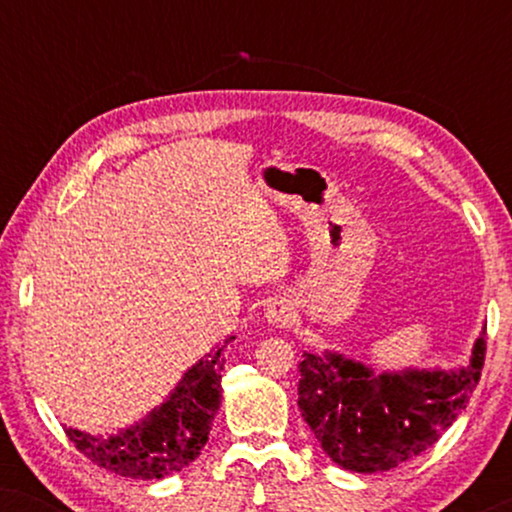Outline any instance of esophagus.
I'll use <instances>...</instances> for the list:
<instances>
[{
	"instance_id": "esophagus-1",
	"label": "esophagus",
	"mask_w": 512,
	"mask_h": 512,
	"mask_svg": "<svg viewBox=\"0 0 512 512\" xmlns=\"http://www.w3.org/2000/svg\"><path fill=\"white\" fill-rule=\"evenodd\" d=\"M265 317H268L270 324L286 326L291 321V307L286 305L284 300H275V303H270L268 312H265Z\"/></svg>"
}]
</instances>
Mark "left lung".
Masks as SVG:
<instances>
[{
  "instance_id": "8db88e82",
  "label": "left lung",
  "mask_w": 512,
  "mask_h": 512,
  "mask_svg": "<svg viewBox=\"0 0 512 512\" xmlns=\"http://www.w3.org/2000/svg\"><path fill=\"white\" fill-rule=\"evenodd\" d=\"M478 338L459 370L382 373L342 354H303L298 405L324 452L354 473L396 468L436 443L478 387L485 366Z\"/></svg>"
}]
</instances>
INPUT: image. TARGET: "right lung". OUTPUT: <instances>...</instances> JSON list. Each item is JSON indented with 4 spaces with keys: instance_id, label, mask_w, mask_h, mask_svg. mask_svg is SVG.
Segmentation results:
<instances>
[{
    "instance_id": "right-lung-1",
    "label": "right lung",
    "mask_w": 512,
    "mask_h": 512,
    "mask_svg": "<svg viewBox=\"0 0 512 512\" xmlns=\"http://www.w3.org/2000/svg\"><path fill=\"white\" fill-rule=\"evenodd\" d=\"M230 340L235 338L202 356L172 396L139 424L109 438L67 429L69 440L93 464L123 478L160 480L186 468L200 457L221 405V370Z\"/></svg>"
}]
</instances>
